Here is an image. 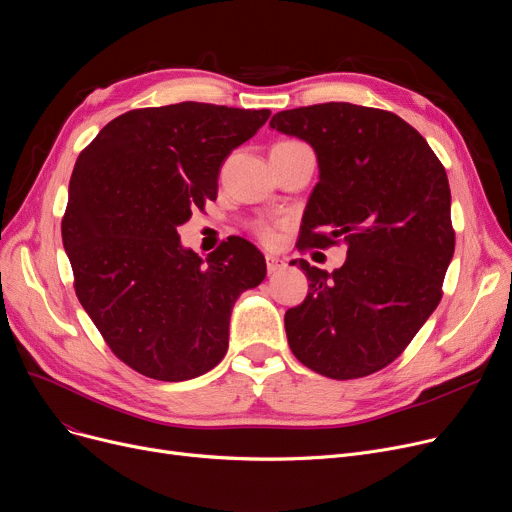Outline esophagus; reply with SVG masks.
I'll list each match as a JSON object with an SVG mask.
<instances>
[{"label": "esophagus", "mask_w": 512, "mask_h": 512, "mask_svg": "<svg viewBox=\"0 0 512 512\" xmlns=\"http://www.w3.org/2000/svg\"><path fill=\"white\" fill-rule=\"evenodd\" d=\"M265 265H267V272L276 274L278 270H282V267H286V261L276 255H265Z\"/></svg>", "instance_id": "34e87169"}]
</instances>
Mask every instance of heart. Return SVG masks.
I'll use <instances>...</instances> for the list:
<instances>
[{
    "mask_svg": "<svg viewBox=\"0 0 512 512\" xmlns=\"http://www.w3.org/2000/svg\"><path fill=\"white\" fill-rule=\"evenodd\" d=\"M255 232H257L263 240H267V242H270V240L274 238V230H272L270 226H267V224H255Z\"/></svg>",
    "mask_w": 512,
    "mask_h": 512,
    "instance_id": "heart-1",
    "label": "heart"
}]
</instances>
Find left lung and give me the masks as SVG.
Segmentation results:
<instances>
[{
    "label": "left lung",
    "instance_id": "8db88e82",
    "mask_svg": "<svg viewBox=\"0 0 512 512\" xmlns=\"http://www.w3.org/2000/svg\"><path fill=\"white\" fill-rule=\"evenodd\" d=\"M270 126L317 155L299 249L346 247L332 274L299 259L311 284L284 315L290 351L326 378H365L405 351L442 299L454 255L446 170L411 124L375 107L317 103Z\"/></svg>",
    "mask_w": 512,
    "mask_h": 512
}]
</instances>
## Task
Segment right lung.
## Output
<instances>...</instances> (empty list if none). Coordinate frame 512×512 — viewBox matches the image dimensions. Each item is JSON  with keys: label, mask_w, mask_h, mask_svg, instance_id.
I'll return each instance as SVG.
<instances>
[{"label": "right lung", "mask_w": 512, "mask_h": 512, "mask_svg": "<svg viewBox=\"0 0 512 512\" xmlns=\"http://www.w3.org/2000/svg\"><path fill=\"white\" fill-rule=\"evenodd\" d=\"M270 110L182 101L105 124L78 155L62 220L74 290L112 353L159 382L207 373L228 351L240 292L265 278V257L230 236L207 259L178 226L218 197L224 159Z\"/></svg>", "instance_id": "right-lung-1"}]
</instances>
